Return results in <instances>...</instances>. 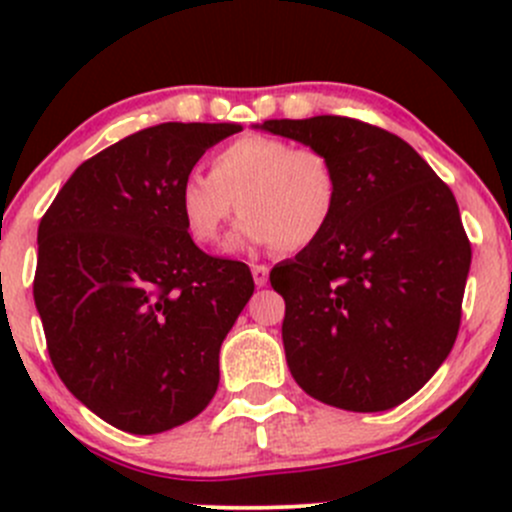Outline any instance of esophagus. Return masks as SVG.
<instances>
[{"mask_svg":"<svg viewBox=\"0 0 512 512\" xmlns=\"http://www.w3.org/2000/svg\"><path fill=\"white\" fill-rule=\"evenodd\" d=\"M252 280L257 287H265L270 282V270L265 265H252Z\"/></svg>","mask_w":512,"mask_h":512,"instance_id":"34e87169","label":"esophagus"}]
</instances>
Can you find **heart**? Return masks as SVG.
Here are the masks:
<instances>
[{
  "label": "heart",
  "instance_id": "b5f03b06",
  "mask_svg": "<svg viewBox=\"0 0 512 512\" xmlns=\"http://www.w3.org/2000/svg\"><path fill=\"white\" fill-rule=\"evenodd\" d=\"M185 232L198 245H218L232 213L245 215L227 250L314 245L332 225L339 178L317 148L247 133L210 158V175L190 173L175 190Z\"/></svg>",
  "mask_w": 512,
  "mask_h": 512
}]
</instances>
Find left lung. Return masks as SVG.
<instances>
[{"instance_id":"1","label":"left lung","mask_w":512,"mask_h":512,"mask_svg":"<svg viewBox=\"0 0 512 512\" xmlns=\"http://www.w3.org/2000/svg\"><path fill=\"white\" fill-rule=\"evenodd\" d=\"M257 128L322 151L339 178L327 232L270 272L294 381L344 411L404 404L461 327L471 242L451 188L409 143L354 118Z\"/></svg>"}]
</instances>
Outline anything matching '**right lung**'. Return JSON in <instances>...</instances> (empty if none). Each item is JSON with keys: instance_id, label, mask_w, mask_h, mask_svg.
<instances>
[{"instance_id": "right-lung-1", "label": "right lung", "mask_w": 512, "mask_h": 512, "mask_svg": "<svg viewBox=\"0 0 512 512\" xmlns=\"http://www.w3.org/2000/svg\"><path fill=\"white\" fill-rule=\"evenodd\" d=\"M235 123H160L74 170L39 223L34 302L66 389L121 431L190 421L220 381V347L255 292L250 267L210 257L175 190Z\"/></svg>"}]
</instances>
